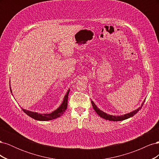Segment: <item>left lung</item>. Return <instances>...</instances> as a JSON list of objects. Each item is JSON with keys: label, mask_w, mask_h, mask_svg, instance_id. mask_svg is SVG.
Wrapping results in <instances>:
<instances>
[{"label": "left lung", "mask_w": 159, "mask_h": 159, "mask_svg": "<svg viewBox=\"0 0 159 159\" xmlns=\"http://www.w3.org/2000/svg\"><path fill=\"white\" fill-rule=\"evenodd\" d=\"M145 100L143 101V102L141 104V106L139 107L138 109H137L136 110H134L131 113H127V114H125L123 115H120V116H115V115H109V114H107L106 113L103 112V111L100 110L97 106H96L95 104L93 103V101H91V104H92V106L95 110V111L97 113L99 116L101 117H102L103 119H105L106 120H109V121H123V120H125V119H127L128 118H130L133 117L134 115H135L139 110H140L143 105L144 104V103H145Z\"/></svg>", "instance_id": "8db88e82"}]
</instances>
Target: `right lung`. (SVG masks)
Returning a JSON list of instances; mask_svg holds the SVG:
<instances>
[{"label":"right lung","mask_w":159,"mask_h":159,"mask_svg":"<svg viewBox=\"0 0 159 159\" xmlns=\"http://www.w3.org/2000/svg\"><path fill=\"white\" fill-rule=\"evenodd\" d=\"M10 86H11V84H10ZM11 88V91L12 93L11 88ZM69 92H70V89L68 90V91H67L66 95L64 96L63 102H62L61 104L60 105V107L57 109H56L55 111H54L53 112H52L51 113H43L42 114V113H38L36 112H33V111H31L26 110L25 109H22V110L24 112L28 115V116L33 118V119H34L36 120H38V121H50V120L58 118L65 112V111L67 109V107H68V99Z\"/></svg>","instance_id":"add662e5"}]
</instances>
